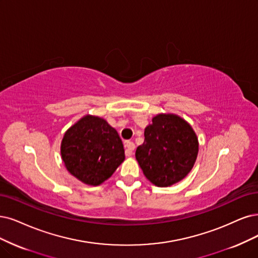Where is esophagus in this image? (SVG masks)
Listing matches in <instances>:
<instances>
[{
  "label": "esophagus",
  "mask_w": 258,
  "mask_h": 258,
  "mask_svg": "<svg viewBox=\"0 0 258 258\" xmlns=\"http://www.w3.org/2000/svg\"><path fill=\"white\" fill-rule=\"evenodd\" d=\"M135 150V144L133 141H126L125 142V155L131 156L133 151Z\"/></svg>",
  "instance_id": "esophagus-1"
}]
</instances>
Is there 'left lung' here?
Returning <instances> with one entry per match:
<instances>
[{
    "label": "left lung",
    "instance_id": "8db88e82",
    "mask_svg": "<svg viewBox=\"0 0 258 258\" xmlns=\"http://www.w3.org/2000/svg\"><path fill=\"white\" fill-rule=\"evenodd\" d=\"M199 151L195 131L176 114H158L145 130L136 159L152 184L168 187L191 171Z\"/></svg>",
    "mask_w": 258,
    "mask_h": 258
}]
</instances>
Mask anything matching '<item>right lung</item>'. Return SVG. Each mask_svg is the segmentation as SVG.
Segmentation results:
<instances>
[{
	"label": "right lung",
	"mask_w": 258,
	"mask_h": 258,
	"mask_svg": "<svg viewBox=\"0 0 258 258\" xmlns=\"http://www.w3.org/2000/svg\"><path fill=\"white\" fill-rule=\"evenodd\" d=\"M60 153L67 170L92 186L109 178L125 158L117 131L93 116H85L66 132Z\"/></svg>",
	"instance_id": "right-lung-1"
}]
</instances>
